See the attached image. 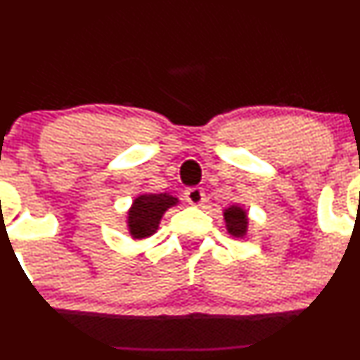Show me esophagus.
Masks as SVG:
<instances>
[{
  "mask_svg": "<svg viewBox=\"0 0 360 360\" xmlns=\"http://www.w3.org/2000/svg\"><path fill=\"white\" fill-rule=\"evenodd\" d=\"M184 195H186V202L190 205H202L205 202V193H203L202 188H190Z\"/></svg>",
  "mask_w": 360,
  "mask_h": 360,
  "instance_id": "obj_1",
  "label": "esophagus"
}]
</instances>
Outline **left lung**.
<instances>
[{"instance_id":"obj_1","label":"left lung","mask_w":360,"mask_h":360,"mask_svg":"<svg viewBox=\"0 0 360 360\" xmlns=\"http://www.w3.org/2000/svg\"><path fill=\"white\" fill-rule=\"evenodd\" d=\"M224 223H226L228 233L233 235L237 238H244L248 235L249 228V217L248 210L242 209L240 205H230L223 210Z\"/></svg>"}]
</instances>
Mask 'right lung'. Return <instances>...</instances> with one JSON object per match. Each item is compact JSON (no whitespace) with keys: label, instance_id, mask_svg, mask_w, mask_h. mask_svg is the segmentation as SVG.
Here are the masks:
<instances>
[{"label":"right lung","instance_id":"obj_1","mask_svg":"<svg viewBox=\"0 0 360 360\" xmlns=\"http://www.w3.org/2000/svg\"><path fill=\"white\" fill-rule=\"evenodd\" d=\"M177 203H179V198L169 193L139 195L132 202L129 214H127V226H129L130 237L136 240H143V238L157 233L163 214Z\"/></svg>","mask_w":360,"mask_h":360}]
</instances>
